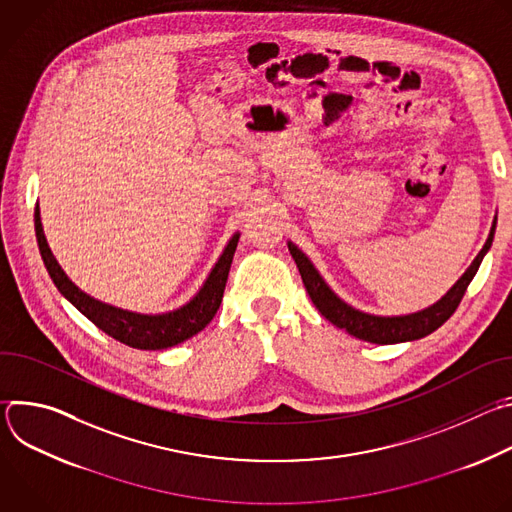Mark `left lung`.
Instances as JSON below:
<instances>
[{
  "mask_svg": "<svg viewBox=\"0 0 512 512\" xmlns=\"http://www.w3.org/2000/svg\"><path fill=\"white\" fill-rule=\"evenodd\" d=\"M494 229H496V216H494L490 235H488L482 251L476 255L472 265L454 283V287L448 291V294L440 302H435L433 306H429L421 312H415V314H407V316H375V314L360 312V310L348 306L334 294V291L328 287V283L322 279V275L318 273V269L312 265V261L294 243L289 241L287 249L300 269L302 281L306 285V291L310 294L314 306L326 320H330L334 326L346 330L350 336H356L364 342L397 344V342L419 340V338L431 334L456 312L470 281L474 279L484 255L488 253V249L492 245Z\"/></svg>",
  "mask_w": 512,
  "mask_h": 512,
  "instance_id": "1",
  "label": "left lung"
}]
</instances>
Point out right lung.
Returning a JSON list of instances; mask_svg holds the SVG:
<instances>
[{"label": "right lung", "instance_id": "1", "mask_svg": "<svg viewBox=\"0 0 512 512\" xmlns=\"http://www.w3.org/2000/svg\"><path fill=\"white\" fill-rule=\"evenodd\" d=\"M34 227H36L40 255L44 259L48 275L52 277L60 294L81 314H85L99 330L139 350H162V348L176 346L208 326V322L214 318L218 306L223 302L229 269L239 243V233H235L227 243L223 255L218 257L216 265L212 267L210 275L206 277L204 285L188 304L166 314H137V312L103 304L87 296L83 289H79L68 279V275L62 271V267L58 265L56 257L52 255L46 243L38 206L34 212Z\"/></svg>", "mask_w": 512, "mask_h": 512}]
</instances>
